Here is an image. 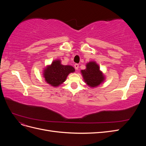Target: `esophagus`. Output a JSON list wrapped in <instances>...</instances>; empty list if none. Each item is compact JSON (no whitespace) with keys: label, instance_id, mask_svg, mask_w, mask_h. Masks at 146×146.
<instances>
[{"label":"esophagus","instance_id":"esophagus-1","mask_svg":"<svg viewBox=\"0 0 146 146\" xmlns=\"http://www.w3.org/2000/svg\"><path fill=\"white\" fill-rule=\"evenodd\" d=\"M78 67H79V65L78 64H74V68H75V69H76V70L78 69Z\"/></svg>","mask_w":146,"mask_h":146}]
</instances>
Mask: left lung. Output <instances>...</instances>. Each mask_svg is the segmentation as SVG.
<instances>
[{"mask_svg": "<svg viewBox=\"0 0 146 146\" xmlns=\"http://www.w3.org/2000/svg\"><path fill=\"white\" fill-rule=\"evenodd\" d=\"M83 80L91 88L98 87L104 82L105 76L100 70L99 64L95 61H91L86 64V69L80 70Z\"/></svg>", "mask_w": 146, "mask_h": 146, "instance_id": "8db88e82", "label": "left lung"}]
</instances>
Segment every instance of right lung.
Instances as JSON below:
<instances>
[{
	"label": "right lung",
	"mask_w": 146,
	"mask_h": 146,
	"mask_svg": "<svg viewBox=\"0 0 146 146\" xmlns=\"http://www.w3.org/2000/svg\"><path fill=\"white\" fill-rule=\"evenodd\" d=\"M74 72L73 66L63 65L60 60L57 59L44 68L42 76L48 85L53 87H58L66 81L69 74Z\"/></svg>",
	"instance_id": "add662e5"
}]
</instances>
